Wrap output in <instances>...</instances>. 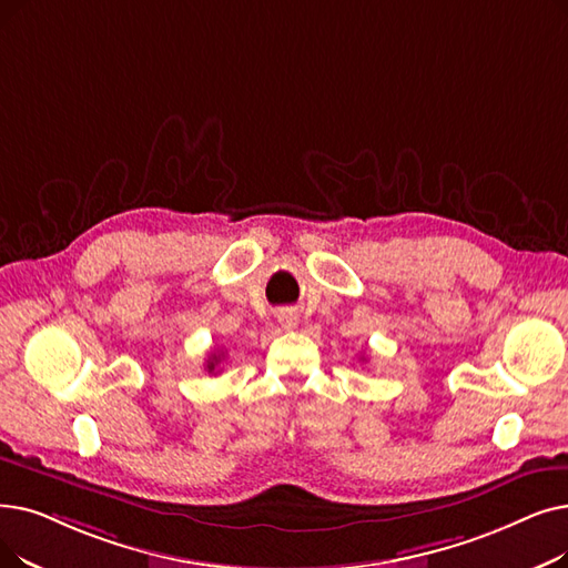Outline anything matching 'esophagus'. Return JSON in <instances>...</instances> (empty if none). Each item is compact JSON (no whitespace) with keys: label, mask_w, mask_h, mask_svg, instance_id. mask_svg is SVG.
I'll list each match as a JSON object with an SVG mask.
<instances>
[{"label":"esophagus","mask_w":568,"mask_h":568,"mask_svg":"<svg viewBox=\"0 0 568 568\" xmlns=\"http://www.w3.org/2000/svg\"><path fill=\"white\" fill-rule=\"evenodd\" d=\"M276 320H278V325H281L283 329H294V327H297V313L290 311V308L278 311Z\"/></svg>","instance_id":"esophagus-1"}]
</instances>
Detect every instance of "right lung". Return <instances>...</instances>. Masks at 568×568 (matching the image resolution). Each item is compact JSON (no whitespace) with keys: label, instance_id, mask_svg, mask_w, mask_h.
Wrapping results in <instances>:
<instances>
[{"label":"right lung","instance_id":"obj_1","mask_svg":"<svg viewBox=\"0 0 568 568\" xmlns=\"http://www.w3.org/2000/svg\"><path fill=\"white\" fill-rule=\"evenodd\" d=\"M223 353H211V357H209V362H206V368H209V374H215V368H217V364L223 362Z\"/></svg>","mask_w":568,"mask_h":568}]
</instances>
